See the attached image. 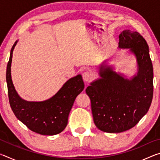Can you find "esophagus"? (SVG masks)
Returning a JSON list of instances; mask_svg holds the SVG:
<instances>
[{
  "instance_id": "34e87169",
  "label": "esophagus",
  "mask_w": 160,
  "mask_h": 160,
  "mask_svg": "<svg viewBox=\"0 0 160 160\" xmlns=\"http://www.w3.org/2000/svg\"><path fill=\"white\" fill-rule=\"evenodd\" d=\"M82 78L85 82H89V81H91L94 78V74L90 71L85 72L82 74Z\"/></svg>"
}]
</instances>
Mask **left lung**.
<instances>
[{
  "label": "left lung",
  "instance_id": "8db88e82",
  "mask_svg": "<svg viewBox=\"0 0 160 160\" xmlns=\"http://www.w3.org/2000/svg\"><path fill=\"white\" fill-rule=\"evenodd\" d=\"M118 37V48L128 49L136 58L137 73L128 78L113 70L105 61L99 68L100 78L85 90L91 100L94 124L109 133L134 127L148 112L153 97V68L145 39L129 29Z\"/></svg>",
  "mask_w": 160,
  "mask_h": 160
}]
</instances>
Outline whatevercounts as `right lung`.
Returning <instances> with one entry per match:
<instances>
[{
    "label": "right lung",
    "instance_id": "obj_1",
    "mask_svg": "<svg viewBox=\"0 0 160 160\" xmlns=\"http://www.w3.org/2000/svg\"><path fill=\"white\" fill-rule=\"evenodd\" d=\"M10 51L6 70V82L10 107L16 117L37 133L53 135L66 128L68 116L76 97L84 90L82 75L70 78L53 97L42 102H29L22 99L15 90L11 78V63L13 50Z\"/></svg>",
    "mask_w": 160,
    "mask_h": 160
}]
</instances>
